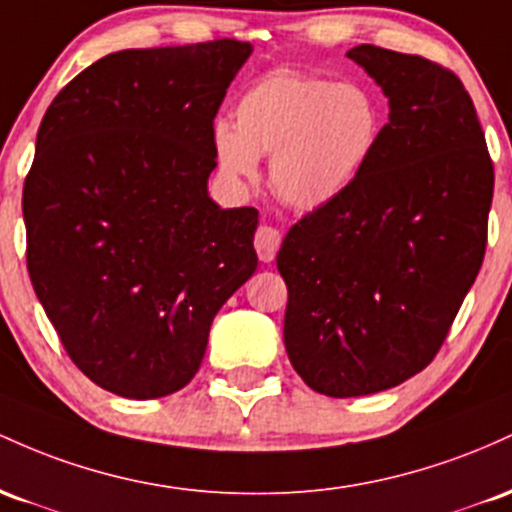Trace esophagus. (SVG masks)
Returning a JSON list of instances; mask_svg holds the SVG:
<instances>
[{"label":"esophagus","mask_w":512,"mask_h":512,"mask_svg":"<svg viewBox=\"0 0 512 512\" xmlns=\"http://www.w3.org/2000/svg\"><path fill=\"white\" fill-rule=\"evenodd\" d=\"M254 246H256L258 258H261L263 263H271L275 254H278V249H280V232L275 227L261 225L256 229Z\"/></svg>","instance_id":"esophagus-1"}]
</instances>
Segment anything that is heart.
<instances>
[{
	"label": "heart",
	"instance_id": "obj_1",
	"mask_svg": "<svg viewBox=\"0 0 512 512\" xmlns=\"http://www.w3.org/2000/svg\"><path fill=\"white\" fill-rule=\"evenodd\" d=\"M382 108L358 82L275 70L234 103V125L215 120L212 149L222 174L251 181L271 154L273 193L295 210H319L363 176L382 137Z\"/></svg>",
	"mask_w": 512,
	"mask_h": 512
}]
</instances>
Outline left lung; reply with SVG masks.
<instances>
[{"instance_id": "left-lung-1", "label": "left lung", "mask_w": 512, "mask_h": 512, "mask_svg": "<svg viewBox=\"0 0 512 512\" xmlns=\"http://www.w3.org/2000/svg\"><path fill=\"white\" fill-rule=\"evenodd\" d=\"M389 123L346 195L304 215L278 251L285 350L314 392L392 389L435 358L486 251L493 164L474 103L445 67L348 50Z\"/></svg>"}]
</instances>
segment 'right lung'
<instances>
[{
  "label": "right lung",
  "instance_id": "obj_1",
  "mask_svg": "<svg viewBox=\"0 0 512 512\" xmlns=\"http://www.w3.org/2000/svg\"><path fill=\"white\" fill-rule=\"evenodd\" d=\"M251 53L229 38L120 50L45 111L24 183L28 275L72 363L106 392L186 387L215 314L256 271L258 210L208 193L212 120Z\"/></svg>",
  "mask_w": 512,
  "mask_h": 512
}]
</instances>
